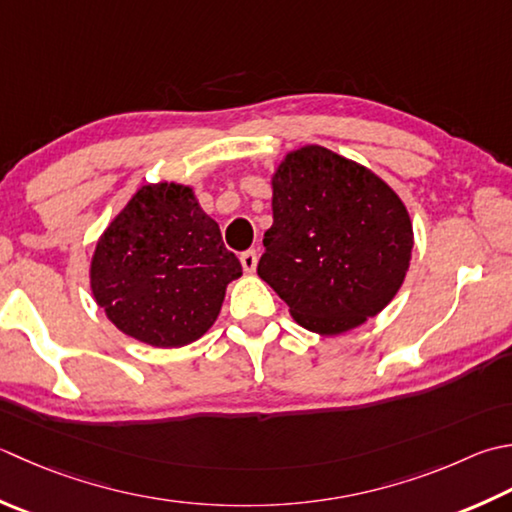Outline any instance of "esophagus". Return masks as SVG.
Returning a JSON list of instances; mask_svg holds the SVG:
<instances>
[{
  "mask_svg": "<svg viewBox=\"0 0 512 512\" xmlns=\"http://www.w3.org/2000/svg\"><path fill=\"white\" fill-rule=\"evenodd\" d=\"M239 262H242V268L246 270V273H255L257 253L255 250H246V253H242V257H239Z\"/></svg>",
  "mask_w": 512,
  "mask_h": 512,
  "instance_id": "obj_1",
  "label": "esophagus"
}]
</instances>
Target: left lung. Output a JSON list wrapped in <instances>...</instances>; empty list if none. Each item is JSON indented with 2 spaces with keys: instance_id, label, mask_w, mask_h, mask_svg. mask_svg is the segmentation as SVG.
<instances>
[{
  "instance_id": "left-lung-1",
  "label": "left lung",
  "mask_w": 512,
  "mask_h": 512,
  "mask_svg": "<svg viewBox=\"0 0 512 512\" xmlns=\"http://www.w3.org/2000/svg\"><path fill=\"white\" fill-rule=\"evenodd\" d=\"M273 226L257 275L310 333L333 337L393 302L413 257V222L373 170L335 150H290L270 175Z\"/></svg>"
}]
</instances>
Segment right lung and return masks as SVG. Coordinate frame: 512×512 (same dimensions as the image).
Returning <instances> with one entry per match:
<instances>
[{"instance_id":"right-lung-1","label":"right lung","mask_w":512,"mask_h":512,"mask_svg":"<svg viewBox=\"0 0 512 512\" xmlns=\"http://www.w3.org/2000/svg\"><path fill=\"white\" fill-rule=\"evenodd\" d=\"M242 264L195 188L144 184L99 235L88 279L97 306L124 335L155 348L197 342L215 324Z\"/></svg>"}]
</instances>
